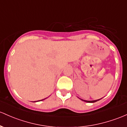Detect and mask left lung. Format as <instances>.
Here are the masks:
<instances>
[{"mask_svg": "<svg viewBox=\"0 0 127 127\" xmlns=\"http://www.w3.org/2000/svg\"><path fill=\"white\" fill-rule=\"evenodd\" d=\"M79 99H80L81 100H82V101H84V102H90V103H93V102H96V101H99V100H100V99H102V98L99 99H96V100H93V101H86V100L82 99H81V98H79Z\"/></svg>", "mask_w": 127, "mask_h": 127, "instance_id": "8db88e82", "label": "left lung"}]
</instances>
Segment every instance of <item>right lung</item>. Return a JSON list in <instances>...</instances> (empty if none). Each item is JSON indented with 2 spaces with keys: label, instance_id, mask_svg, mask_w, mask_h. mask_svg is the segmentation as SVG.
Instances as JSON below:
<instances>
[{
  "label": "right lung",
  "instance_id": "obj_1",
  "mask_svg": "<svg viewBox=\"0 0 127 127\" xmlns=\"http://www.w3.org/2000/svg\"><path fill=\"white\" fill-rule=\"evenodd\" d=\"M47 98V97H46ZM46 98H44V99H41V100H40V101H34V102H38V101H43V100H44V99H46Z\"/></svg>",
  "mask_w": 127,
  "mask_h": 127
}]
</instances>
